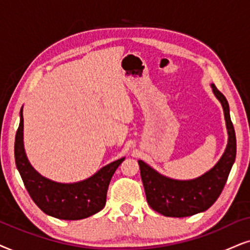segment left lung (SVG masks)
<instances>
[{
  "label": "left lung",
  "instance_id": "obj_1",
  "mask_svg": "<svg viewBox=\"0 0 250 250\" xmlns=\"http://www.w3.org/2000/svg\"><path fill=\"white\" fill-rule=\"evenodd\" d=\"M211 87L223 106L229 134L227 146L219 162L198 178L174 180L162 175L147 164L138 160L147 203L154 211L166 217H189L209 209L222 194L235 162L236 138L229 103L216 85L211 84Z\"/></svg>",
  "mask_w": 250,
  "mask_h": 250
}]
</instances>
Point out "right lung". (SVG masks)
<instances>
[{"label": "right lung", "instance_id": "right-lung-1", "mask_svg": "<svg viewBox=\"0 0 250 250\" xmlns=\"http://www.w3.org/2000/svg\"><path fill=\"white\" fill-rule=\"evenodd\" d=\"M15 138V160L25 188L34 203L48 216L64 220L84 219L99 212L106 204L110 179L125 158L108 164L83 181L60 183L40 175L31 166L25 153L23 107Z\"/></svg>", "mask_w": 250, "mask_h": 250}]
</instances>
